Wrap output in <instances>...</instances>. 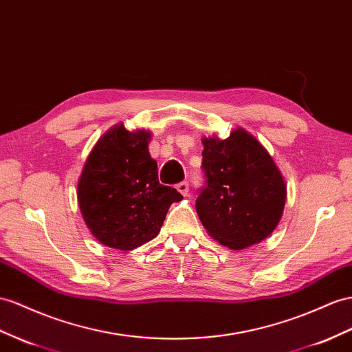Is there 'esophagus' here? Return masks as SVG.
<instances>
[{
	"label": "esophagus",
	"mask_w": 352,
	"mask_h": 352,
	"mask_svg": "<svg viewBox=\"0 0 352 352\" xmlns=\"http://www.w3.org/2000/svg\"><path fill=\"white\" fill-rule=\"evenodd\" d=\"M177 190L182 193L183 196H187V193H188V183L187 182H182V183H178L177 184Z\"/></svg>",
	"instance_id": "esophagus-1"
}]
</instances>
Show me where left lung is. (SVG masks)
Masks as SVG:
<instances>
[{
	"mask_svg": "<svg viewBox=\"0 0 352 352\" xmlns=\"http://www.w3.org/2000/svg\"><path fill=\"white\" fill-rule=\"evenodd\" d=\"M206 186L196 212L221 245L244 250L266 239L283 217L287 186L272 156L244 128L204 137Z\"/></svg>",
	"mask_w": 352,
	"mask_h": 352,
	"instance_id": "obj_1",
	"label": "left lung"
}]
</instances>
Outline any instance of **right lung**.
I'll return each instance as SVG.
<instances>
[{
  "instance_id": "right-lung-1",
  "label": "right lung",
  "mask_w": 352,
  "mask_h": 352,
  "mask_svg": "<svg viewBox=\"0 0 352 352\" xmlns=\"http://www.w3.org/2000/svg\"><path fill=\"white\" fill-rule=\"evenodd\" d=\"M150 140V131L114 124L89 153L78 178L86 226L110 248L131 251L156 238L170 204L183 199L174 187L159 183Z\"/></svg>"
}]
</instances>
